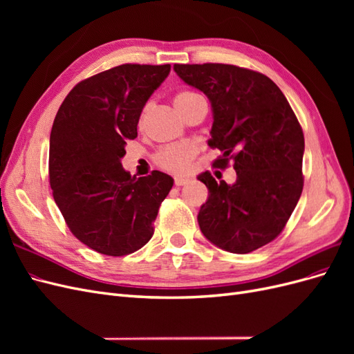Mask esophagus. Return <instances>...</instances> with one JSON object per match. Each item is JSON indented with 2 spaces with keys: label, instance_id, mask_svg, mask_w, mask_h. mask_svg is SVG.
I'll return each instance as SVG.
<instances>
[{
  "label": "esophagus",
  "instance_id": "obj_1",
  "mask_svg": "<svg viewBox=\"0 0 354 354\" xmlns=\"http://www.w3.org/2000/svg\"><path fill=\"white\" fill-rule=\"evenodd\" d=\"M189 181H190V178H187V177H176V178H174V185H176L177 187H180V186L187 185Z\"/></svg>",
  "mask_w": 354,
  "mask_h": 354
}]
</instances>
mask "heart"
Returning a JSON list of instances; mask_svg holds the SVG:
<instances>
[{
    "label": "heart",
    "mask_w": 354,
    "mask_h": 354,
    "mask_svg": "<svg viewBox=\"0 0 354 354\" xmlns=\"http://www.w3.org/2000/svg\"><path fill=\"white\" fill-rule=\"evenodd\" d=\"M196 99H199L198 94L190 93V91H181L176 95L174 99L176 108H183V106L189 104L190 102H194ZM147 111H149V104L143 109L140 122H143ZM195 155H196L195 146H192L189 143H181V145H173V146H167L164 149H160L155 156V160L162 169L178 174V173H185L190 165V160L195 158Z\"/></svg>",
    "instance_id": "1"
}]
</instances>
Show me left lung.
Segmentation results:
<instances>
[{"label": "left lung", "mask_w": 354, "mask_h": 354, "mask_svg": "<svg viewBox=\"0 0 354 354\" xmlns=\"http://www.w3.org/2000/svg\"><path fill=\"white\" fill-rule=\"evenodd\" d=\"M180 80L207 95L212 111L208 146L233 160L236 181L217 183L208 171L198 180L208 187L198 223L211 243L248 254L272 242L291 217L303 192L304 134L281 88L266 75L221 63L174 65Z\"/></svg>", "instance_id": "obj_1"}]
</instances>
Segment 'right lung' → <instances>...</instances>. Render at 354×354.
Segmentation results:
<instances>
[{"label":"right lung","instance_id":"add662e5","mask_svg":"<svg viewBox=\"0 0 354 354\" xmlns=\"http://www.w3.org/2000/svg\"><path fill=\"white\" fill-rule=\"evenodd\" d=\"M169 65H121L75 85L50 134V186L68 227L104 255L140 250L174 180L124 169L127 140L137 137L146 102L168 77Z\"/></svg>","mask_w":354,"mask_h":354}]
</instances>
